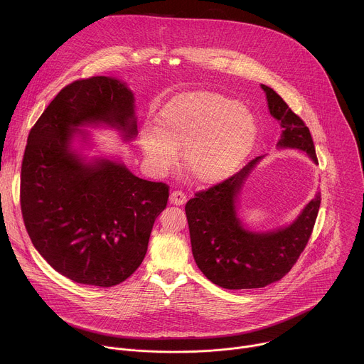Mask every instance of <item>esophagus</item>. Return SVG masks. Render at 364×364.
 I'll list each match as a JSON object with an SVG mask.
<instances>
[{"instance_id":"obj_1","label":"esophagus","mask_w":364,"mask_h":364,"mask_svg":"<svg viewBox=\"0 0 364 364\" xmlns=\"http://www.w3.org/2000/svg\"><path fill=\"white\" fill-rule=\"evenodd\" d=\"M186 201H187V196H186L183 191L176 190V191H173V193L170 194V203H171V204L183 205V204H186Z\"/></svg>"}]
</instances>
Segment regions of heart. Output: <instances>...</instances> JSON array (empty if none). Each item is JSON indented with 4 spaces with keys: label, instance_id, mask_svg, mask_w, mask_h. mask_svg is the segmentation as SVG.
Returning a JSON list of instances; mask_svg holds the SVG:
<instances>
[{
    "label": "heart",
    "instance_id": "heart-1",
    "mask_svg": "<svg viewBox=\"0 0 364 364\" xmlns=\"http://www.w3.org/2000/svg\"><path fill=\"white\" fill-rule=\"evenodd\" d=\"M256 139L250 112L215 92H187L161 109L157 128L145 127L139 148L154 176H164L183 148L184 170L198 184H215L230 177L249 155Z\"/></svg>",
    "mask_w": 364,
    "mask_h": 364
}]
</instances>
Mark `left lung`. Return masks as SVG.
Instances as JSON below:
<instances>
[{"label":"left lung","instance_id":"1","mask_svg":"<svg viewBox=\"0 0 364 364\" xmlns=\"http://www.w3.org/2000/svg\"><path fill=\"white\" fill-rule=\"evenodd\" d=\"M262 89L271 115L284 128L278 146L301 149L318 164L308 127L274 89L267 85ZM262 159L256 157L228 180L197 191L186 204L194 261L207 279L226 289L264 288L284 278L305 249L320 210L321 193H317L289 226L265 233L247 230L237 216V196Z\"/></svg>","mask_w":364,"mask_h":364}]
</instances>
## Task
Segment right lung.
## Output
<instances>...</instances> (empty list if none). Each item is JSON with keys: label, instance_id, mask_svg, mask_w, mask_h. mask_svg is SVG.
Masks as SVG:
<instances>
[{"label": "right lung", "instance_id": "1", "mask_svg": "<svg viewBox=\"0 0 364 364\" xmlns=\"http://www.w3.org/2000/svg\"><path fill=\"white\" fill-rule=\"evenodd\" d=\"M134 93L118 79L75 80L31 128L21 164L20 203L27 233L47 264L85 285L109 288L142 264L168 186L142 180L122 163H86L72 149L77 127L107 124L136 135Z\"/></svg>", "mask_w": 364, "mask_h": 364}]
</instances>
